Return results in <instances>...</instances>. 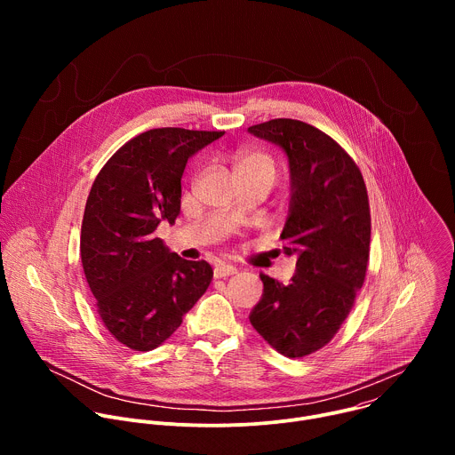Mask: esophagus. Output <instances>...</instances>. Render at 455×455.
Listing matches in <instances>:
<instances>
[{
    "label": "esophagus",
    "instance_id": "1",
    "mask_svg": "<svg viewBox=\"0 0 455 455\" xmlns=\"http://www.w3.org/2000/svg\"><path fill=\"white\" fill-rule=\"evenodd\" d=\"M237 270L232 267V265H225V263H220V265H216V268H214V277L216 279H225V277H228V275H234Z\"/></svg>",
    "mask_w": 455,
    "mask_h": 455
}]
</instances>
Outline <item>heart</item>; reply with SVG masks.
<instances>
[{
	"label": "heart",
	"mask_w": 455,
	"mask_h": 455,
	"mask_svg": "<svg viewBox=\"0 0 455 455\" xmlns=\"http://www.w3.org/2000/svg\"><path fill=\"white\" fill-rule=\"evenodd\" d=\"M234 167H235V171L253 169V171H267L272 176L275 174V165H274L272 158L263 155V153H255V151L239 153L234 160Z\"/></svg>",
	"instance_id": "obj_1"
}]
</instances>
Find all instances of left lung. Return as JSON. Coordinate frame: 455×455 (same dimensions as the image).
Returning a JSON list of instances; mask_svg holds the SVG:
<instances>
[{
    "label": "left lung",
    "mask_w": 455,
    "mask_h": 455,
    "mask_svg": "<svg viewBox=\"0 0 455 455\" xmlns=\"http://www.w3.org/2000/svg\"><path fill=\"white\" fill-rule=\"evenodd\" d=\"M248 133L281 148L290 167V205L283 251L297 259L290 284L265 274L250 323L275 351L300 358L326 346L363 284L371 214L360 169L320 129L274 118Z\"/></svg>",
    "instance_id": "left-lung-1"
}]
</instances>
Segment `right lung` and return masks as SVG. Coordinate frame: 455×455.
<instances>
[{"label":"right lung","mask_w":455,"mask_h":455,"mask_svg":"<svg viewBox=\"0 0 455 455\" xmlns=\"http://www.w3.org/2000/svg\"><path fill=\"white\" fill-rule=\"evenodd\" d=\"M223 132L160 127L129 140L95 178L81 228V259L108 331L135 351L162 346L212 281L207 261H185L155 230L180 214L190 156Z\"/></svg>","instance_id":"1"}]
</instances>
